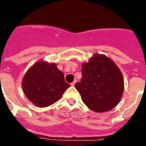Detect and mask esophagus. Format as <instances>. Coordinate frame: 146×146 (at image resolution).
Listing matches in <instances>:
<instances>
[{"label":"esophagus","mask_w":146,"mask_h":146,"mask_svg":"<svg viewBox=\"0 0 146 146\" xmlns=\"http://www.w3.org/2000/svg\"><path fill=\"white\" fill-rule=\"evenodd\" d=\"M76 80H74V81L71 83V86H74V85L76 84Z\"/></svg>","instance_id":"esophagus-1"}]
</instances>
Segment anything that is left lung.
<instances>
[{
    "mask_svg": "<svg viewBox=\"0 0 146 146\" xmlns=\"http://www.w3.org/2000/svg\"><path fill=\"white\" fill-rule=\"evenodd\" d=\"M82 78L75 84L82 102L96 112H106L118 104L123 78L117 65L104 55L95 54L82 66Z\"/></svg>",
    "mask_w": 146,
    "mask_h": 146,
    "instance_id": "8db88e82",
    "label": "left lung"
}]
</instances>
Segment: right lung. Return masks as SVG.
Wrapping results in <instances>:
<instances>
[{
    "label": "right lung",
    "mask_w": 146,
    "mask_h": 146,
    "mask_svg": "<svg viewBox=\"0 0 146 146\" xmlns=\"http://www.w3.org/2000/svg\"><path fill=\"white\" fill-rule=\"evenodd\" d=\"M22 86L29 100L41 108L55 103L70 86L65 82L63 72L54 64L43 61L37 62L27 71Z\"/></svg>",
    "instance_id": "add662e5"
}]
</instances>
